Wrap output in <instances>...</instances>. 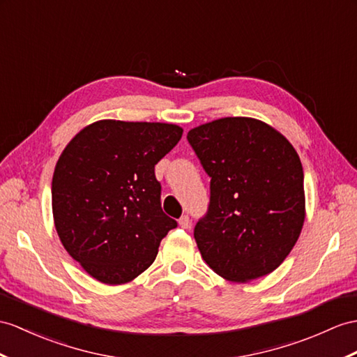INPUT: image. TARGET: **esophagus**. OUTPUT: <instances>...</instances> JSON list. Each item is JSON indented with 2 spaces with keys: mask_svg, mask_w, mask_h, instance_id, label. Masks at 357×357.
<instances>
[{
  "mask_svg": "<svg viewBox=\"0 0 357 357\" xmlns=\"http://www.w3.org/2000/svg\"><path fill=\"white\" fill-rule=\"evenodd\" d=\"M178 224H180V227H181V229H189V227H190V220H189V216H188V215H183V216H181V218L178 220Z\"/></svg>",
  "mask_w": 357,
  "mask_h": 357,
  "instance_id": "obj_1",
  "label": "esophagus"
}]
</instances>
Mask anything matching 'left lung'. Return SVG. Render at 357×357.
<instances>
[{"label":"left lung","mask_w":357,"mask_h":357,"mask_svg":"<svg viewBox=\"0 0 357 357\" xmlns=\"http://www.w3.org/2000/svg\"><path fill=\"white\" fill-rule=\"evenodd\" d=\"M211 177L194 238L206 264L231 282L273 273L304 222V176L288 139L253 118H221L188 133Z\"/></svg>","instance_id":"obj_1"}]
</instances>
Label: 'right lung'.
Here are the masks:
<instances>
[{"mask_svg":"<svg viewBox=\"0 0 357 357\" xmlns=\"http://www.w3.org/2000/svg\"><path fill=\"white\" fill-rule=\"evenodd\" d=\"M181 135L176 124L104 119L84 127L60 154L51 186L56 230L93 279L133 280L177 227L162 211L154 165Z\"/></svg>","mask_w":357,"mask_h":357,"instance_id":"1","label":"right lung"}]
</instances>
